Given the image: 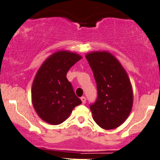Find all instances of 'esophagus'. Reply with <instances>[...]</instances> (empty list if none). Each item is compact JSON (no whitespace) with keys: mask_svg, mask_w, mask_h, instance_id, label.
<instances>
[{"mask_svg":"<svg viewBox=\"0 0 160 160\" xmlns=\"http://www.w3.org/2000/svg\"><path fill=\"white\" fill-rule=\"evenodd\" d=\"M81 100H82L83 104H84V103H86V98H85L84 96H82V98H81Z\"/></svg>","mask_w":160,"mask_h":160,"instance_id":"esophagus-1","label":"esophagus"}]
</instances>
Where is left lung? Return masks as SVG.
<instances>
[{"label": "left lung", "mask_w": 160, "mask_h": 160, "mask_svg": "<svg viewBox=\"0 0 160 160\" xmlns=\"http://www.w3.org/2000/svg\"><path fill=\"white\" fill-rule=\"evenodd\" d=\"M95 82L98 97L90 105L92 118L104 129H113L124 123L133 105V91L127 72L120 62L107 51L86 56Z\"/></svg>", "instance_id": "8db88e82"}]
</instances>
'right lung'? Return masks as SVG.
<instances>
[{
    "label": "right lung",
    "instance_id": "right-lung-1",
    "mask_svg": "<svg viewBox=\"0 0 160 160\" xmlns=\"http://www.w3.org/2000/svg\"><path fill=\"white\" fill-rule=\"evenodd\" d=\"M82 58L78 53L59 51L50 56L37 71L32 84V104L46 123H62L82 103L66 77L70 68Z\"/></svg>",
    "mask_w": 160,
    "mask_h": 160
}]
</instances>
